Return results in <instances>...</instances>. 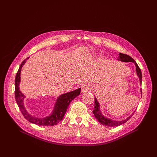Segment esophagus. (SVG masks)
Masks as SVG:
<instances>
[{
	"label": "esophagus",
	"mask_w": 157,
	"mask_h": 157,
	"mask_svg": "<svg viewBox=\"0 0 157 157\" xmlns=\"http://www.w3.org/2000/svg\"><path fill=\"white\" fill-rule=\"evenodd\" d=\"M91 89V86L89 84H84L82 86V88H81V92L82 93L84 92H88L89 91V90Z\"/></svg>",
	"instance_id": "obj_1"
}]
</instances>
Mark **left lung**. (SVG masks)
I'll return each instance as SVG.
<instances>
[{
	"mask_svg": "<svg viewBox=\"0 0 157 157\" xmlns=\"http://www.w3.org/2000/svg\"><path fill=\"white\" fill-rule=\"evenodd\" d=\"M118 59L122 61H124V62H133L135 65H136V72H137V75L138 76L139 78H140V83H141L142 81V74H141V71L140 68L139 67V66L137 65V64L136 63V62L135 61V60L133 59L132 57H130V56H128L127 54H122L120 53L119 54V57L118 58ZM141 94H142V90H141ZM95 107H94V109L93 110V113L96 117V118L97 119V121L100 122L101 124L103 125H105L109 127H114V126H120L122 124H124V123L126 122L128 120L130 119V118L132 117L133 115H132L131 116H130L129 117H128L127 118L124 120H122L121 121H112L111 119H109V118H107L106 117H104L101 111H100V109H99V103L97 101L96 98H95Z\"/></svg>",
	"mask_w": 157,
	"mask_h": 157,
	"instance_id": "obj_1",
	"label": "left lung"
}]
</instances>
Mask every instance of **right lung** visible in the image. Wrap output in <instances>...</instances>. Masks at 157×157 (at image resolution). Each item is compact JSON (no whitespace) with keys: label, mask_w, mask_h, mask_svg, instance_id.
<instances>
[{"label":"right lung","mask_w":157,"mask_h":157,"mask_svg":"<svg viewBox=\"0 0 157 157\" xmlns=\"http://www.w3.org/2000/svg\"><path fill=\"white\" fill-rule=\"evenodd\" d=\"M27 58L25 60L23 61L21 63L20 67L19 68L15 78V98L17 105L20 108V111L22 113L23 116L28 121L33 123V124L39 125V126H54L59 123L61 121L63 120L65 114L67 111V109L71 101L74 99L76 97H77L80 94V88L77 89L74 91L66 93L61 95L59 98L57 99L56 103L55 104V107L54 111H52V115L50 116L46 117V118H36L33 117L30 114L27 113L26 109L23 105V99L25 96L21 94L20 90H19V84L20 82V73L23 65L25 64Z\"/></svg>","instance_id":"obj_1"}]
</instances>
